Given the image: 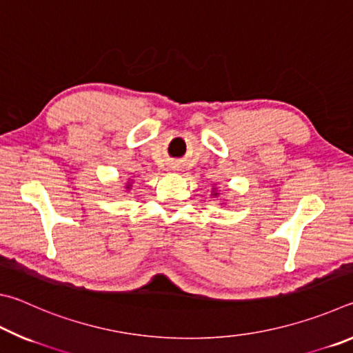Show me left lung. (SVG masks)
<instances>
[{"label":"left lung","mask_w":353,"mask_h":353,"mask_svg":"<svg viewBox=\"0 0 353 353\" xmlns=\"http://www.w3.org/2000/svg\"><path fill=\"white\" fill-rule=\"evenodd\" d=\"M212 196H213V198H216V196H219V193L216 191V188H213V190H212Z\"/></svg>","instance_id":"8db88e82"}]
</instances>
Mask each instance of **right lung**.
<instances>
[{
  "mask_svg": "<svg viewBox=\"0 0 353 353\" xmlns=\"http://www.w3.org/2000/svg\"><path fill=\"white\" fill-rule=\"evenodd\" d=\"M130 188H132V182H130V181H129V182L126 183V190H130Z\"/></svg>",
  "mask_w": 353,
  "mask_h": 353,
  "instance_id": "add662e5",
  "label": "right lung"
}]
</instances>
